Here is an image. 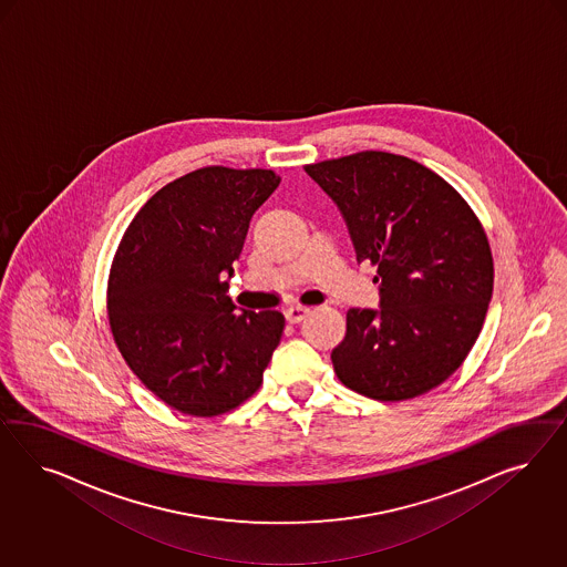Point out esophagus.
I'll return each mask as SVG.
<instances>
[{"instance_id":"obj_1","label":"esophagus","mask_w":567,"mask_h":567,"mask_svg":"<svg viewBox=\"0 0 567 567\" xmlns=\"http://www.w3.org/2000/svg\"><path fill=\"white\" fill-rule=\"evenodd\" d=\"M308 313L309 308H303V306H291V308L285 309V318H287V322H291V324L301 322Z\"/></svg>"}]
</instances>
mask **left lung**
Wrapping results in <instances>:
<instances>
[{"instance_id": "left-lung-1", "label": "left lung", "mask_w": 567, "mask_h": 567, "mask_svg": "<svg viewBox=\"0 0 567 567\" xmlns=\"http://www.w3.org/2000/svg\"><path fill=\"white\" fill-rule=\"evenodd\" d=\"M339 206L358 261L377 266L380 309L347 311L332 365L351 391L405 401L443 384L481 334L493 254L445 178L405 155L360 152L308 164Z\"/></svg>"}]
</instances>
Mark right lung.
Instances as JSON below:
<instances>
[{"label": "right lung", "instance_id": "1", "mask_svg": "<svg viewBox=\"0 0 567 567\" xmlns=\"http://www.w3.org/2000/svg\"><path fill=\"white\" fill-rule=\"evenodd\" d=\"M278 183L275 171L206 166L157 190L122 235L110 330L133 374L176 412L223 415L261 386L285 316L237 311L224 275Z\"/></svg>", "mask_w": 567, "mask_h": 567}]
</instances>
